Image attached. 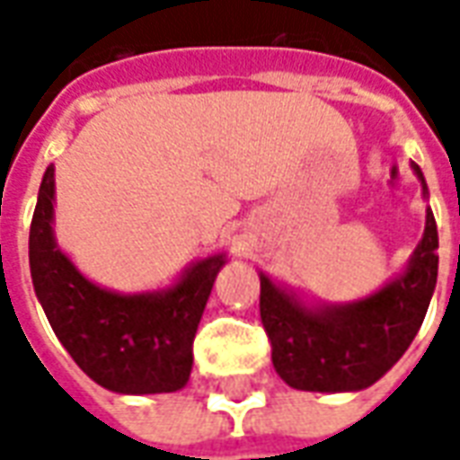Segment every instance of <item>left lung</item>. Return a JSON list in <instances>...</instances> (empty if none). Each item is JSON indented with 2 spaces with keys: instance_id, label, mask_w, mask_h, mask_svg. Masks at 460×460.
<instances>
[{
  "instance_id": "1",
  "label": "left lung",
  "mask_w": 460,
  "mask_h": 460,
  "mask_svg": "<svg viewBox=\"0 0 460 460\" xmlns=\"http://www.w3.org/2000/svg\"><path fill=\"white\" fill-rule=\"evenodd\" d=\"M411 170L429 197L419 164ZM438 231L426 207L424 236L402 273L365 298L308 303L261 276V323L279 376L303 392H359L392 369L424 323L438 276Z\"/></svg>"
}]
</instances>
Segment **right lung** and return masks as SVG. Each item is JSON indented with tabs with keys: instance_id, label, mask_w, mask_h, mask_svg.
I'll return each instance as SVG.
<instances>
[{
	"instance_id": "obj_1",
	"label": "right lung",
	"mask_w": 460,
	"mask_h": 460,
	"mask_svg": "<svg viewBox=\"0 0 460 460\" xmlns=\"http://www.w3.org/2000/svg\"><path fill=\"white\" fill-rule=\"evenodd\" d=\"M56 180L39 187L29 266L36 298L75 365L118 394H162L190 382L191 342L226 253L194 261L172 286L145 293L101 288L75 269L54 236Z\"/></svg>"
}]
</instances>
